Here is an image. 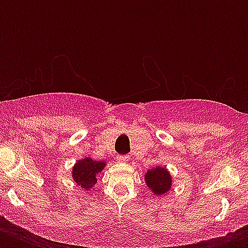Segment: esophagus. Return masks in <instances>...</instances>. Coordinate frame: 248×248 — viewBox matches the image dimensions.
Instances as JSON below:
<instances>
[{"label":"esophagus","instance_id":"obj_1","mask_svg":"<svg viewBox=\"0 0 248 248\" xmlns=\"http://www.w3.org/2000/svg\"><path fill=\"white\" fill-rule=\"evenodd\" d=\"M116 161H117V162H122V163L127 162V161H128V155H117V157H116Z\"/></svg>","mask_w":248,"mask_h":248}]
</instances>
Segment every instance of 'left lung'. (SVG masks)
<instances>
[{"instance_id":"left-lung-1","label":"left lung","mask_w":248,"mask_h":248,"mask_svg":"<svg viewBox=\"0 0 248 248\" xmlns=\"http://www.w3.org/2000/svg\"><path fill=\"white\" fill-rule=\"evenodd\" d=\"M145 183L155 196H161L169 192L172 185V179L167 170L163 167H155L148 170V172L145 173Z\"/></svg>"}]
</instances>
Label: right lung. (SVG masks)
<instances>
[{
    "mask_svg": "<svg viewBox=\"0 0 248 248\" xmlns=\"http://www.w3.org/2000/svg\"><path fill=\"white\" fill-rule=\"evenodd\" d=\"M105 162L103 161H93V159L86 157V158L77 161L75 167L72 169V175L76 184H78L81 188L89 190L96 184V175L101 172L104 169Z\"/></svg>",
    "mask_w": 248,
    "mask_h": 248,
    "instance_id": "obj_1",
    "label": "right lung"
}]
</instances>
